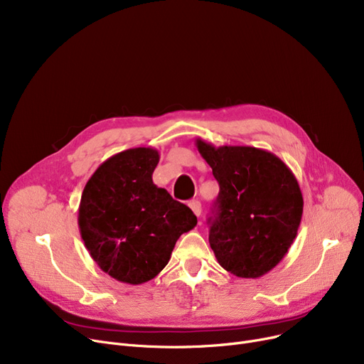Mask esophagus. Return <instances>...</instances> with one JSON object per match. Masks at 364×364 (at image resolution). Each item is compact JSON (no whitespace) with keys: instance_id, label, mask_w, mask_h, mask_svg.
I'll return each instance as SVG.
<instances>
[{"instance_id":"1","label":"esophagus","mask_w":364,"mask_h":364,"mask_svg":"<svg viewBox=\"0 0 364 364\" xmlns=\"http://www.w3.org/2000/svg\"><path fill=\"white\" fill-rule=\"evenodd\" d=\"M188 208L192 209L193 214H195L196 217L200 215V213H202V205H200L199 200H190V202H188Z\"/></svg>"}]
</instances>
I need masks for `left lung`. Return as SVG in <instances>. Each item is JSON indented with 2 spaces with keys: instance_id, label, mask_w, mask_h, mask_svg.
<instances>
[{
  "instance_id": "obj_1",
  "label": "left lung",
  "mask_w": 364,
  "mask_h": 364,
  "mask_svg": "<svg viewBox=\"0 0 364 364\" xmlns=\"http://www.w3.org/2000/svg\"><path fill=\"white\" fill-rule=\"evenodd\" d=\"M220 184L209 217V245L224 270L258 279L288 254L304 199L294 172L272 151L250 146L215 147L196 139Z\"/></svg>"
}]
</instances>
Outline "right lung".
<instances>
[{
	"mask_svg": "<svg viewBox=\"0 0 364 364\" xmlns=\"http://www.w3.org/2000/svg\"><path fill=\"white\" fill-rule=\"evenodd\" d=\"M159 151L136 147L117 153L87 181L78 209L81 237L91 258L110 277L141 284L168 264L176 242L198 224L151 176Z\"/></svg>",
	"mask_w": 364,
	"mask_h": 364,
	"instance_id": "right-lung-1",
	"label": "right lung"
}]
</instances>
